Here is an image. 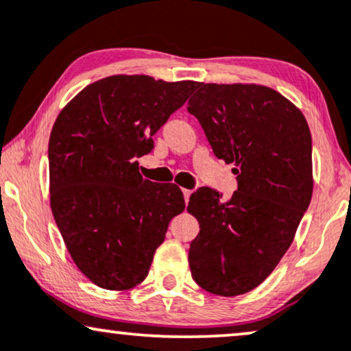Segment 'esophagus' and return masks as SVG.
Masks as SVG:
<instances>
[{"label": "esophagus", "instance_id": "esophagus-1", "mask_svg": "<svg viewBox=\"0 0 351 351\" xmlns=\"http://www.w3.org/2000/svg\"><path fill=\"white\" fill-rule=\"evenodd\" d=\"M183 195H184V202L188 204L189 202V197H191V191L189 189H183Z\"/></svg>", "mask_w": 351, "mask_h": 351}]
</instances>
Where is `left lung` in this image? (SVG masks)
Instances as JSON below:
<instances>
[{"instance_id": "1", "label": "left lung", "mask_w": 351, "mask_h": 351, "mask_svg": "<svg viewBox=\"0 0 351 351\" xmlns=\"http://www.w3.org/2000/svg\"><path fill=\"white\" fill-rule=\"evenodd\" d=\"M188 112L237 175L226 202L212 188L191 194L188 212L200 226L191 274L215 295H241L273 273L310 205V128L291 101L261 85L197 83Z\"/></svg>"}]
</instances>
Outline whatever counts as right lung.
Instances as JSON below:
<instances>
[{"instance_id": "1", "label": "right lung", "mask_w": 351, "mask_h": 351, "mask_svg": "<svg viewBox=\"0 0 351 351\" xmlns=\"http://www.w3.org/2000/svg\"><path fill=\"white\" fill-rule=\"evenodd\" d=\"M197 83L112 75L78 93L60 110L49 136V197L70 256L107 291L146 279L168 223L184 210L181 189L152 183L138 157L188 101Z\"/></svg>"}]
</instances>
